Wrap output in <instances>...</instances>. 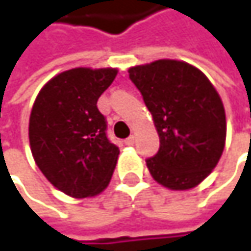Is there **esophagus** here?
Segmentation results:
<instances>
[{
  "instance_id": "esophagus-1",
  "label": "esophagus",
  "mask_w": 251,
  "mask_h": 251,
  "mask_svg": "<svg viewBox=\"0 0 251 251\" xmlns=\"http://www.w3.org/2000/svg\"><path fill=\"white\" fill-rule=\"evenodd\" d=\"M125 144L126 145H133V144H135V136H133V135H130L129 138H126Z\"/></svg>"
}]
</instances>
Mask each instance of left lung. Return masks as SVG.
<instances>
[{"instance_id": "obj_1", "label": "left lung", "mask_w": 251, "mask_h": 251, "mask_svg": "<svg viewBox=\"0 0 251 251\" xmlns=\"http://www.w3.org/2000/svg\"><path fill=\"white\" fill-rule=\"evenodd\" d=\"M160 136L147 158L151 176L173 190L198 186L218 164L226 145V110L220 94L198 68L172 59L129 70Z\"/></svg>"}]
</instances>
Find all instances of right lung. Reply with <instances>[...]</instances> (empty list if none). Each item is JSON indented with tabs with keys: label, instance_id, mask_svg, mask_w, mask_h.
Returning a JSON list of instances; mask_svg holds the SVG:
<instances>
[{
	"label": "right lung",
	"instance_id": "obj_1",
	"mask_svg": "<svg viewBox=\"0 0 251 251\" xmlns=\"http://www.w3.org/2000/svg\"><path fill=\"white\" fill-rule=\"evenodd\" d=\"M118 70L74 68L52 78L30 113L28 139L40 172L73 198L99 195L109 184L119 148L107 138L99 97Z\"/></svg>",
	"mask_w": 251,
	"mask_h": 251
}]
</instances>
